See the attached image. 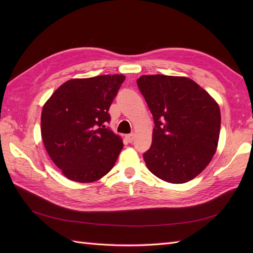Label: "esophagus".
Returning <instances> with one entry per match:
<instances>
[{
	"label": "esophagus",
	"mask_w": 253,
	"mask_h": 253,
	"mask_svg": "<svg viewBox=\"0 0 253 253\" xmlns=\"http://www.w3.org/2000/svg\"><path fill=\"white\" fill-rule=\"evenodd\" d=\"M133 138H135V135H133V133H128V135L126 136V139L128 140V142H132Z\"/></svg>",
	"instance_id": "34e87169"
}]
</instances>
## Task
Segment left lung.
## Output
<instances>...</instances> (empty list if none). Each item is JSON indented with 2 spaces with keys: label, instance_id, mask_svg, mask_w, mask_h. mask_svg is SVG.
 <instances>
[{
  "label": "left lung",
  "instance_id": "1",
  "mask_svg": "<svg viewBox=\"0 0 253 253\" xmlns=\"http://www.w3.org/2000/svg\"><path fill=\"white\" fill-rule=\"evenodd\" d=\"M138 88L154 120L143 159L160 179L184 184L211 162L221 130V111L206 90L186 77L143 75Z\"/></svg>",
  "mask_w": 253,
  "mask_h": 253
}]
</instances>
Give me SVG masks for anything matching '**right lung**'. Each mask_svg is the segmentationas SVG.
<instances>
[{"instance_id": "obj_1", "label": "right lung", "mask_w": 253, "mask_h": 253, "mask_svg": "<svg viewBox=\"0 0 253 253\" xmlns=\"http://www.w3.org/2000/svg\"><path fill=\"white\" fill-rule=\"evenodd\" d=\"M124 80L123 75L68 80L44 104L42 140L68 179L95 181L114 166L124 144L106 125L111 121L110 106Z\"/></svg>"}]
</instances>
